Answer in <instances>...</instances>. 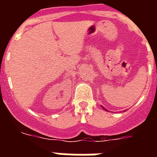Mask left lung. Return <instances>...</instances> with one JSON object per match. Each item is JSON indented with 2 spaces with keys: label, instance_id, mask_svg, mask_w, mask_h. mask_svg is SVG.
Listing matches in <instances>:
<instances>
[{
  "label": "left lung",
  "instance_id": "left-lung-1",
  "mask_svg": "<svg viewBox=\"0 0 157 157\" xmlns=\"http://www.w3.org/2000/svg\"><path fill=\"white\" fill-rule=\"evenodd\" d=\"M103 109H104V108H103Z\"/></svg>",
  "mask_w": 157,
  "mask_h": 157
}]
</instances>
